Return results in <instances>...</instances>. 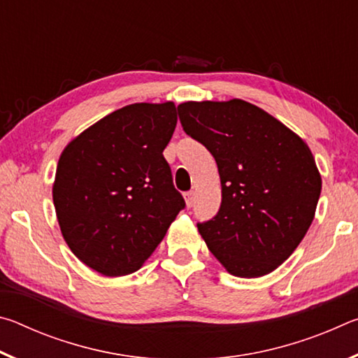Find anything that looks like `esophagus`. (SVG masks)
Returning a JSON list of instances; mask_svg holds the SVG:
<instances>
[{"label": "esophagus", "mask_w": 358, "mask_h": 358, "mask_svg": "<svg viewBox=\"0 0 358 358\" xmlns=\"http://www.w3.org/2000/svg\"><path fill=\"white\" fill-rule=\"evenodd\" d=\"M194 199H196V192L194 191H189V192H185V201H186V205L187 208H191L194 205Z\"/></svg>", "instance_id": "1"}]
</instances>
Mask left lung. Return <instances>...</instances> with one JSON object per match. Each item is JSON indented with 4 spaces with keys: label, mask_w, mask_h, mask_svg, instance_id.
Returning <instances> with one entry per match:
<instances>
[{
    "label": "left lung",
    "mask_w": 358,
    "mask_h": 358,
    "mask_svg": "<svg viewBox=\"0 0 358 358\" xmlns=\"http://www.w3.org/2000/svg\"><path fill=\"white\" fill-rule=\"evenodd\" d=\"M187 136L213 155L217 215L197 224L230 275L259 278L289 259L314 220L322 178L311 150L280 120L243 99L178 106Z\"/></svg>",
    "instance_id": "8db88e82"
}]
</instances>
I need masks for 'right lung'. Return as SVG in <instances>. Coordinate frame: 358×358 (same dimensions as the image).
I'll use <instances>...</instances> for the list:
<instances>
[{
	"mask_svg": "<svg viewBox=\"0 0 358 358\" xmlns=\"http://www.w3.org/2000/svg\"><path fill=\"white\" fill-rule=\"evenodd\" d=\"M175 126L173 102H138L101 118L59 156L52 189L59 229L98 273H134L185 208L162 156Z\"/></svg>",
	"mask_w": 358,
	"mask_h": 358,
	"instance_id": "obj_1",
	"label": "right lung"
}]
</instances>
